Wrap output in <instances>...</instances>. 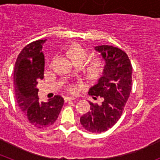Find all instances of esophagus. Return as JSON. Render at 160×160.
<instances>
[{"label":"esophagus","mask_w":160,"mask_h":160,"mask_svg":"<svg viewBox=\"0 0 160 160\" xmlns=\"http://www.w3.org/2000/svg\"><path fill=\"white\" fill-rule=\"evenodd\" d=\"M75 98H72V97H65L64 98V100L65 102H69V101H72V100H74Z\"/></svg>","instance_id":"esophagus-1"}]
</instances>
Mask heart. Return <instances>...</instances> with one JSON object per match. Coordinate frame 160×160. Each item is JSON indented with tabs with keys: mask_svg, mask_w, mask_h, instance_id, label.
I'll return each instance as SVG.
<instances>
[{
	"mask_svg": "<svg viewBox=\"0 0 160 160\" xmlns=\"http://www.w3.org/2000/svg\"><path fill=\"white\" fill-rule=\"evenodd\" d=\"M68 56L75 64H82L88 56V52L80 45H73L67 50ZM102 68V63L98 58H92L89 60L85 66L87 75L90 78L97 77ZM66 90L71 94H75L78 90L77 85L70 84L66 87Z\"/></svg>",
	"mask_w": 160,
	"mask_h": 160,
	"instance_id": "obj_1",
	"label": "heart"
}]
</instances>
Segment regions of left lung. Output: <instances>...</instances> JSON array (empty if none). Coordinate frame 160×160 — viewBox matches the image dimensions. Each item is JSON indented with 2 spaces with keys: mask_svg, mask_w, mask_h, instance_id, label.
I'll return each instance as SVG.
<instances>
[{
  "mask_svg": "<svg viewBox=\"0 0 160 160\" xmlns=\"http://www.w3.org/2000/svg\"><path fill=\"white\" fill-rule=\"evenodd\" d=\"M105 62L102 75L90 87L89 94L104 98L102 105L91 102L90 111L83 114L80 122L87 131L101 133L112 128L122 115L130 96L132 82V66L128 54L111 46L94 47Z\"/></svg>",
  "mask_w": 160,
  "mask_h": 160,
  "instance_id": "8db88e82",
  "label": "left lung"
}]
</instances>
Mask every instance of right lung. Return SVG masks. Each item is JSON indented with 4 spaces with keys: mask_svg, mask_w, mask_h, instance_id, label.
<instances>
[{
    "mask_svg": "<svg viewBox=\"0 0 160 160\" xmlns=\"http://www.w3.org/2000/svg\"><path fill=\"white\" fill-rule=\"evenodd\" d=\"M46 42L38 40L24 47L17 58L13 71L15 94L18 104L28 121L38 128L54 123L64 104L60 95L46 102L38 101V81L44 78L45 57L42 46Z\"/></svg>",
    "mask_w": 160,
    "mask_h": 160,
    "instance_id": "obj_1",
    "label": "right lung"
}]
</instances>
